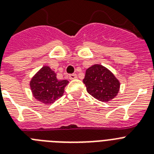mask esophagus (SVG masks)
Segmentation results:
<instances>
[{
  "mask_svg": "<svg viewBox=\"0 0 154 154\" xmlns=\"http://www.w3.org/2000/svg\"><path fill=\"white\" fill-rule=\"evenodd\" d=\"M76 78H77V75L76 74L69 75V79H75Z\"/></svg>",
  "mask_w": 154,
  "mask_h": 154,
  "instance_id": "1",
  "label": "esophagus"
}]
</instances>
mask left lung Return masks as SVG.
Instances as JSON below:
<instances>
[{"instance_id": "8db88e82", "label": "left lung", "mask_w": 154, "mask_h": 154, "mask_svg": "<svg viewBox=\"0 0 154 154\" xmlns=\"http://www.w3.org/2000/svg\"><path fill=\"white\" fill-rule=\"evenodd\" d=\"M83 83L94 98L108 102L118 95L120 82L111 71L101 64H93L86 71Z\"/></svg>"}]
</instances>
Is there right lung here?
Here are the masks:
<instances>
[{"mask_svg": "<svg viewBox=\"0 0 154 154\" xmlns=\"http://www.w3.org/2000/svg\"><path fill=\"white\" fill-rule=\"evenodd\" d=\"M68 80H58L56 73L49 66H43L29 82L35 99L44 104L53 103L62 97Z\"/></svg>", "mask_w": 154, "mask_h": 154, "instance_id": "right-lung-1", "label": "right lung"}]
</instances>
